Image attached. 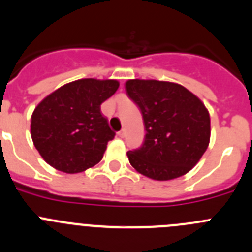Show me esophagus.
Masks as SVG:
<instances>
[{
  "label": "esophagus",
  "mask_w": 252,
  "mask_h": 252,
  "mask_svg": "<svg viewBox=\"0 0 252 252\" xmlns=\"http://www.w3.org/2000/svg\"><path fill=\"white\" fill-rule=\"evenodd\" d=\"M124 135H126V130H124V129H122L121 131H118L119 138H124Z\"/></svg>",
  "instance_id": "esophagus-1"
}]
</instances>
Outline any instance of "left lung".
Wrapping results in <instances>:
<instances>
[{"label": "left lung", "mask_w": 252, "mask_h": 252, "mask_svg": "<svg viewBox=\"0 0 252 252\" xmlns=\"http://www.w3.org/2000/svg\"><path fill=\"white\" fill-rule=\"evenodd\" d=\"M126 91L143 114L144 144L128 151L129 162L156 181L181 177L206 153L211 117L203 102L175 82L128 80Z\"/></svg>", "instance_id": "8db88e82"}]
</instances>
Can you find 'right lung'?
I'll return each mask as SVG.
<instances>
[{
  "instance_id": "add662e5",
  "label": "right lung",
  "mask_w": 252,
  "mask_h": 252,
  "mask_svg": "<svg viewBox=\"0 0 252 252\" xmlns=\"http://www.w3.org/2000/svg\"><path fill=\"white\" fill-rule=\"evenodd\" d=\"M119 87L117 80L81 79L46 96L32 114L34 146L50 166L66 173L94 167L116 133L101 104Z\"/></svg>"
}]
</instances>
